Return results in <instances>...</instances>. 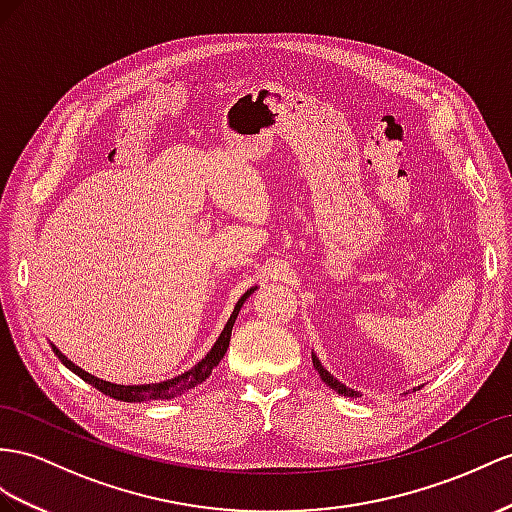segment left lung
<instances>
[{
    "mask_svg": "<svg viewBox=\"0 0 512 512\" xmlns=\"http://www.w3.org/2000/svg\"><path fill=\"white\" fill-rule=\"evenodd\" d=\"M311 359H313V368H316V370H318L320 378H322V381H324L326 385H329L331 389H335L337 393H342V396H348V398H359V391H355V389H350V387H346L344 383H339V381H337V378H333V376H331V372L324 368V365L320 363V359H318L316 355H311Z\"/></svg>",
    "mask_w": 512,
    "mask_h": 512,
    "instance_id": "left-lung-1",
    "label": "left lung"
}]
</instances>
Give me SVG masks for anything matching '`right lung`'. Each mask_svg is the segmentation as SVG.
Wrapping results in <instances>:
<instances>
[{"mask_svg":"<svg viewBox=\"0 0 512 512\" xmlns=\"http://www.w3.org/2000/svg\"><path fill=\"white\" fill-rule=\"evenodd\" d=\"M253 292H255V287H251V290H248V292L238 300V305H235V309H233V313H231V318H229L227 324H225V329H222L220 337L216 339L214 348L207 352L205 359H201L199 363H196L192 370L183 372V374H179V376H175V378H168V381H164V383H151V385H114V383H108V381H101V378L84 372L82 368H77V365H75L73 361H69L67 357H64L56 346H51V348H54L56 357H58L64 365H67V368H69L73 374H77V376L82 378V381H86L88 385H93L95 389H99L101 393H106V396H110V398H114V400H123V402L168 400V398L181 396V393H186V391H190V389H194V387H199V385L205 381V378H209V374H212V370L220 363V359L225 357V352H227L229 342H231V329H233V324H235V318H238V313H240V309H242V305H244V300H246L248 296H251Z\"/></svg>","mask_w":512,"mask_h":512,"instance_id":"1","label":"right lung"}]
</instances>
